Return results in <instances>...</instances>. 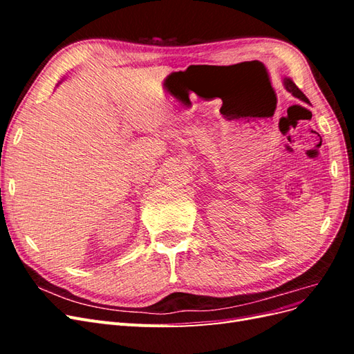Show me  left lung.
I'll list each match as a JSON object with an SVG mask.
<instances>
[{
  "label": "left lung",
  "instance_id": "1",
  "mask_svg": "<svg viewBox=\"0 0 354 354\" xmlns=\"http://www.w3.org/2000/svg\"><path fill=\"white\" fill-rule=\"evenodd\" d=\"M283 85H285V88H286V91H289L291 93L294 97H297V99H299V100H303V102H306V103H308V99L306 97V95L303 94V91L299 90L297 85L292 82V80H289V78H285L283 80Z\"/></svg>",
  "mask_w": 354,
  "mask_h": 354
}]
</instances>
